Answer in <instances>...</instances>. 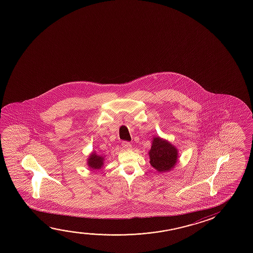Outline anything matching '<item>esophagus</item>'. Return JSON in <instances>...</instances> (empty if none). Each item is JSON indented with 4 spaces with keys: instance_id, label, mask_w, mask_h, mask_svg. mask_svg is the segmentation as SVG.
Instances as JSON below:
<instances>
[{
    "instance_id": "1",
    "label": "esophagus",
    "mask_w": 253,
    "mask_h": 253,
    "mask_svg": "<svg viewBox=\"0 0 253 253\" xmlns=\"http://www.w3.org/2000/svg\"><path fill=\"white\" fill-rule=\"evenodd\" d=\"M122 145H123V147H124V149L126 150V151H129V150L132 148V145H131L130 143H128V142H123Z\"/></svg>"
}]
</instances>
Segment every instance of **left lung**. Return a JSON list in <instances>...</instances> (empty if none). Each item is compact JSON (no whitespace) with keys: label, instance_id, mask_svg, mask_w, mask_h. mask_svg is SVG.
<instances>
[{"label":"left lung","instance_id":"8db88e82","mask_svg":"<svg viewBox=\"0 0 253 253\" xmlns=\"http://www.w3.org/2000/svg\"><path fill=\"white\" fill-rule=\"evenodd\" d=\"M150 164L159 172H167L173 169L179 160L178 149L167 139L153 136L152 147L148 152Z\"/></svg>","mask_w":253,"mask_h":253}]
</instances>
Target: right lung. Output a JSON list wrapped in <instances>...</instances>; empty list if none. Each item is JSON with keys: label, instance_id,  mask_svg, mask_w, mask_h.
<instances>
[{"label": "right lung", "instance_id": "add662e5", "mask_svg": "<svg viewBox=\"0 0 253 253\" xmlns=\"http://www.w3.org/2000/svg\"><path fill=\"white\" fill-rule=\"evenodd\" d=\"M106 156L99 154L95 151L91 152L86 159V165L90 170H99L103 168Z\"/></svg>", "mask_w": 253, "mask_h": 253}]
</instances>
